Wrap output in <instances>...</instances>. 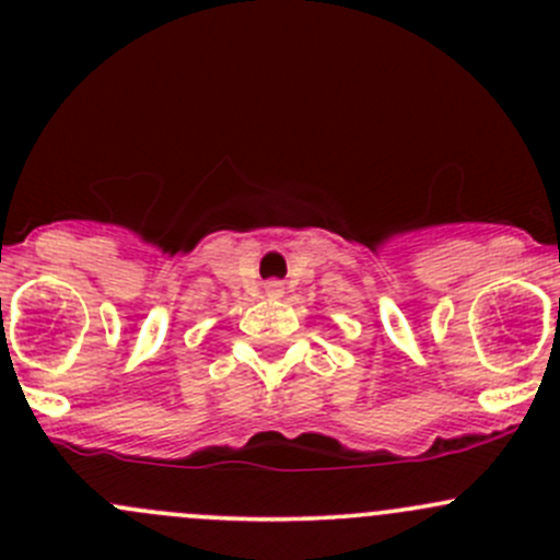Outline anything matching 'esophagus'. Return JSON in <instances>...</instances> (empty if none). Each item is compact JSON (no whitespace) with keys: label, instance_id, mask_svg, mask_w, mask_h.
I'll return each mask as SVG.
<instances>
[{"label":"esophagus","instance_id":"obj_1","mask_svg":"<svg viewBox=\"0 0 560 560\" xmlns=\"http://www.w3.org/2000/svg\"><path fill=\"white\" fill-rule=\"evenodd\" d=\"M265 295L281 298L284 295V284H281V281H268V284H265Z\"/></svg>","mask_w":560,"mask_h":560}]
</instances>
